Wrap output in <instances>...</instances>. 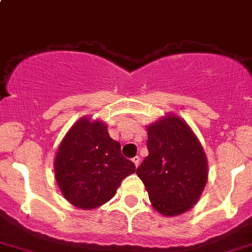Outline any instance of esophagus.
Returning a JSON list of instances; mask_svg holds the SVG:
<instances>
[{
    "label": "esophagus",
    "instance_id": "1",
    "mask_svg": "<svg viewBox=\"0 0 252 252\" xmlns=\"http://www.w3.org/2000/svg\"><path fill=\"white\" fill-rule=\"evenodd\" d=\"M131 160H133V163H134V164H135V167H138V165H139V157H138V156H137V157L133 158V159H131Z\"/></svg>",
    "mask_w": 252,
    "mask_h": 252
}]
</instances>
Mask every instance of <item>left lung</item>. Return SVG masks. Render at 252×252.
Wrapping results in <instances>:
<instances>
[{"instance_id":"obj_1","label":"left lung","mask_w":252,"mask_h":252,"mask_svg":"<svg viewBox=\"0 0 252 252\" xmlns=\"http://www.w3.org/2000/svg\"><path fill=\"white\" fill-rule=\"evenodd\" d=\"M148 157L137 168L154 210L163 216L185 214L207 182V158L192 129L177 115L147 126Z\"/></svg>"}]
</instances>
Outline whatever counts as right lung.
Wrapping results in <instances>:
<instances>
[{"instance_id": "obj_1", "label": "right lung", "mask_w": 252, "mask_h": 252, "mask_svg": "<svg viewBox=\"0 0 252 252\" xmlns=\"http://www.w3.org/2000/svg\"><path fill=\"white\" fill-rule=\"evenodd\" d=\"M54 169L63 196L75 207L93 210L114 197L135 165L122 156L121 143L110 138L103 122L85 117L61 140Z\"/></svg>"}]
</instances>
